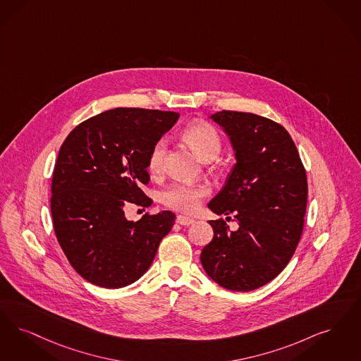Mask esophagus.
Masks as SVG:
<instances>
[{"instance_id":"34e87169","label":"esophagus","mask_w":361,"mask_h":361,"mask_svg":"<svg viewBox=\"0 0 361 361\" xmlns=\"http://www.w3.org/2000/svg\"><path fill=\"white\" fill-rule=\"evenodd\" d=\"M176 221H177L180 226H190V224H193V223H195V219H192V217L183 216V215H178L177 219H176Z\"/></svg>"}]
</instances>
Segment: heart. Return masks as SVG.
Listing matches in <instances>:
<instances>
[{
    "label": "heart",
    "instance_id": "heart-1",
    "mask_svg": "<svg viewBox=\"0 0 361 361\" xmlns=\"http://www.w3.org/2000/svg\"><path fill=\"white\" fill-rule=\"evenodd\" d=\"M183 137L197 153V156L204 161L216 159L220 154L221 138L216 129L209 123L195 122L184 130ZM166 149L168 142L165 138H159V141L153 145L147 159V168L150 173L157 174L162 171ZM208 195L209 188L205 185L176 183L166 188L165 190H162L161 202L174 211L190 214L199 208L202 199L207 197Z\"/></svg>",
    "mask_w": 361,
    "mask_h": 361
}]
</instances>
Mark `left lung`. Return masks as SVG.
Here are the masks:
<instances>
[{
    "label": "left lung",
    "mask_w": 361,
    "mask_h": 361,
    "mask_svg": "<svg viewBox=\"0 0 361 361\" xmlns=\"http://www.w3.org/2000/svg\"><path fill=\"white\" fill-rule=\"evenodd\" d=\"M211 118L230 137L236 164L208 207L217 215L233 214L239 228L211 220L214 239L200 260L221 288L250 291L273 281L300 243L306 172L288 130L274 121L228 110Z\"/></svg>",
    "instance_id": "1"
}]
</instances>
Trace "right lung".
Instances as JSON below:
<instances>
[{"label":"right lung","mask_w":361,"mask_h":361,"mask_svg":"<svg viewBox=\"0 0 361 361\" xmlns=\"http://www.w3.org/2000/svg\"><path fill=\"white\" fill-rule=\"evenodd\" d=\"M180 114L118 107L79 123L59 150L51 212L59 245L92 285L128 286L147 271L176 215L125 216V205L149 207L147 159Z\"/></svg>","instance_id":"right-lung-1"}]
</instances>
